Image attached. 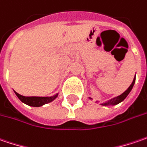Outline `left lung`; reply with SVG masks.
<instances>
[{
  "label": "left lung",
  "mask_w": 147,
  "mask_h": 147,
  "mask_svg": "<svg viewBox=\"0 0 147 147\" xmlns=\"http://www.w3.org/2000/svg\"><path fill=\"white\" fill-rule=\"evenodd\" d=\"M135 80H136V77L133 79V81H132V83L131 84V86H129L128 88H127V90L123 92L122 94H120V95H118L117 97H115V98H113V99H110V100H109L107 103H105V104H102L103 105H118V103H120V102H122L123 100H124L125 98L128 95V94L130 93V91L131 90V89H132V87L134 86V83H135ZM91 99V98H90Z\"/></svg>",
  "instance_id": "obj_1"
}]
</instances>
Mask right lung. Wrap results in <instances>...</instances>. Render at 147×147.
Returning <instances> with one entry per match:
<instances>
[{
    "mask_svg": "<svg viewBox=\"0 0 147 147\" xmlns=\"http://www.w3.org/2000/svg\"><path fill=\"white\" fill-rule=\"evenodd\" d=\"M16 94L17 95V97L20 99V101H22L23 103L26 104L29 106H34V107H39V106L43 105L45 104H48L52 102L53 100H54L57 94H56L54 96L52 97H36V96H23L21 94H18L16 92Z\"/></svg>",
    "mask_w": 147,
    "mask_h": 147,
    "instance_id": "right-lung-1",
    "label": "right lung"
}]
</instances>
